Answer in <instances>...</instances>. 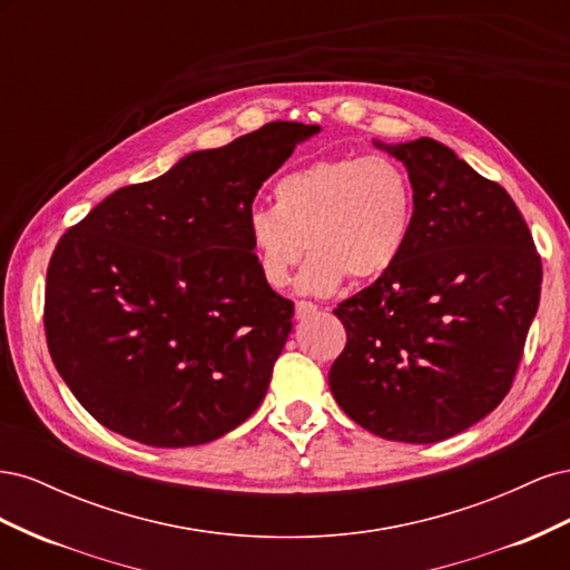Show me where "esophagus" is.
<instances>
[{
    "instance_id": "esophagus-1",
    "label": "esophagus",
    "mask_w": 570,
    "mask_h": 570,
    "mask_svg": "<svg viewBox=\"0 0 570 570\" xmlns=\"http://www.w3.org/2000/svg\"><path fill=\"white\" fill-rule=\"evenodd\" d=\"M318 312V306L314 302H297L295 304V318L304 321V318H312Z\"/></svg>"
}]
</instances>
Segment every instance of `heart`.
Instances as JSON below:
<instances>
[{"label": "heart", "instance_id": "b5f03b06", "mask_svg": "<svg viewBox=\"0 0 570 570\" xmlns=\"http://www.w3.org/2000/svg\"><path fill=\"white\" fill-rule=\"evenodd\" d=\"M275 206H252L247 245L268 287L289 283L308 247L297 287L333 295L347 275L383 278L404 256L416 223L406 168L385 154H347L289 170L273 187Z\"/></svg>", "mask_w": 570, "mask_h": 570}]
</instances>
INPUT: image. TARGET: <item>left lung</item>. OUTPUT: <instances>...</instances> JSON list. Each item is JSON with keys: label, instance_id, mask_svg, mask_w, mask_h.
<instances>
[{"label": "left lung", "instance_id": "left-lung-1", "mask_svg": "<svg viewBox=\"0 0 570 570\" xmlns=\"http://www.w3.org/2000/svg\"><path fill=\"white\" fill-rule=\"evenodd\" d=\"M375 147L416 193L404 256L337 304L347 347L327 373L340 409L373 435L430 444L471 428L511 390L542 264L507 189L430 137Z\"/></svg>", "mask_w": 570, "mask_h": 570}]
</instances>
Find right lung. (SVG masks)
<instances>
[{
    "instance_id": "right-lung-1",
    "label": "right lung",
    "mask_w": 570,
    "mask_h": 570,
    "mask_svg": "<svg viewBox=\"0 0 570 570\" xmlns=\"http://www.w3.org/2000/svg\"><path fill=\"white\" fill-rule=\"evenodd\" d=\"M321 126L273 120L116 189L51 254L45 333L76 400L149 446L206 444L264 402L295 304L262 281L252 202Z\"/></svg>"
}]
</instances>
